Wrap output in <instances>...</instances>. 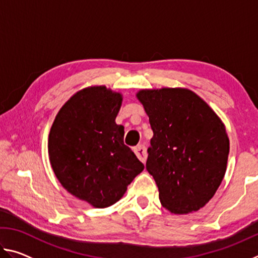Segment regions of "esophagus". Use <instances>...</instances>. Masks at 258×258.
Returning a JSON list of instances; mask_svg holds the SVG:
<instances>
[{"mask_svg": "<svg viewBox=\"0 0 258 258\" xmlns=\"http://www.w3.org/2000/svg\"><path fill=\"white\" fill-rule=\"evenodd\" d=\"M134 152L135 155H137L138 158L142 161V163H145L146 159H147V148L146 146L143 145H139L134 148Z\"/></svg>", "mask_w": 258, "mask_h": 258, "instance_id": "obj_1", "label": "esophagus"}]
</instances>
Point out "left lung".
I'll return each instance as SVG.
<instances>
[{
    "instance_id": "8db88e82",
    "label": "left lung",
    "mask_w": 258,
    "mask_h": 258,
    "mask_svg": "<svg viewBox=\"0 0 258 258\" xmlns=\"http://www.w3.org/2000/svg\"><path fill=\"white\" fill-rule=\"evenodd\" d=\"M137 97L154 132L146 167L161 205L174 214L198 211L224 177L230 143L223 123L190 90H142Z\"/></svg>"
}]
</instances>
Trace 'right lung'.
<instances>
[{
    "mask_svg": "<svg viewBox=\"0 0 258 258\" xmlns=\"http://www.w3.org/2000/svg\"><path fill=\"white\" fill-rule=\"evenodd\" d=\"M121 100L106 86L82 90L60 109L49 134L50 163L61 185L97 208L118 202L145 168L115 121Z\"/></svg>",
    "mask_w": 258,
    "mask_h": 258,
    "instance_id": "1",
    "label": "right lung"
}]
</instances>
